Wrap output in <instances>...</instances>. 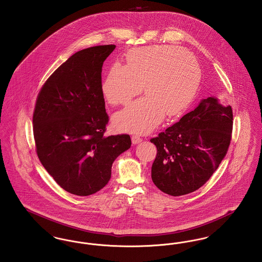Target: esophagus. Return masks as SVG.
<instances>
[{
	"mask_svg": "<svg viewBox=\"0 0 262 262\" xmlns=\"http://www.w3.org/2000/svg\"><path fill=\"white\" fill-rule=\"evenodd\" d=\"M141 141H142V139H140L138 136H133V137H132V142H133V144H139Z\"/></svg>",
	"mask_w": 262,
	"mask_h": 262,
	"instance_id": "esophagus-1",
	"label": "esophagus"
}]
</instances>
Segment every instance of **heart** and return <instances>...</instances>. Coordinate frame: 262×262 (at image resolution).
Segmentation results:
<instances>
[{
	"label": "heart",
	"mask_w": 262,
	"mask_h": 262,
	"mask_svg": "<svg viewBox=\"0 0 262 262\" xmlns=\"http://www.w3.org/2000/svg\"><path fill=\"white\" fill-rule=\"evenodd\" d=\"M127 64L115 62L102 83L111 105H123L142 91L145 96L130 103L114 118L121 132L145 135L165 115L183 113L200 84L201 70L195 57L171 46L139 47L126 53Z\"/></svg>",
	"instance_id": "heart-1"
}]
</instances>
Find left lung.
Wrapping results in <instances>:
<instances>
[{"mask_svg":"<svg viewBox=\"0 0 262 262\" xmlns=\"http://www.w3.org/2000/svg\"><path fill=\"white\" fill-rule=\"evenodd\" d=\"M232 111L211 96L150 139L157 148L151 167L155 186L182 196L205 184L225 158L231 139Z\"/></svg>","mask_w":262,"mask_h":262,"instance_id":"1","label":"left lung"}]
</instances>
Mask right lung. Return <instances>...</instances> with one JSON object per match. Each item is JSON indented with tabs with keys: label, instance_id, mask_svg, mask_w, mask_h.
<instances>
[{
	"label": "right lung",
	"instance_id": "obj_1",
	"mask_svg": "<svg viewBox=\"0 0 262 262\" xmlns=\"http://www.w3.org/2000/svg\"><path fill=\"white\" fill-rule=\"evenodd\" d=\"M116 46L82 49L47 79L33 113L36 154L65 191L89 196L111 179L115 159L132 145L128 135L104 136L108 117L102 67Z\"/></svg>",
	"mask_w": 262,
	"mask_h": 262
}]
</instances>
